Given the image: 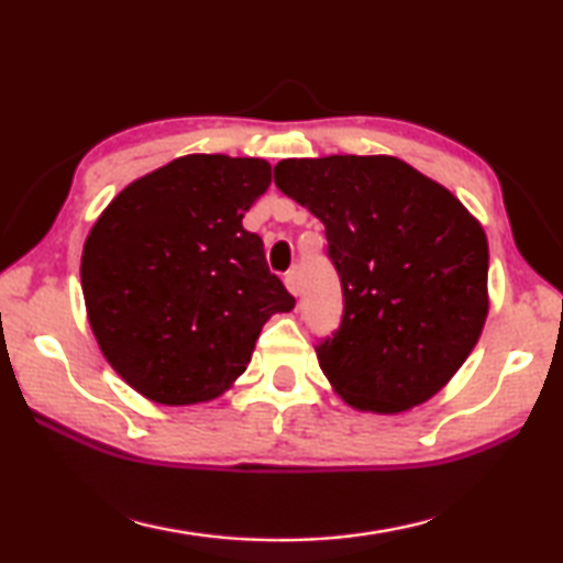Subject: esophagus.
<instances>
[{
    "mask_svg": "<svg viewBox=\"0 0 563 563\" xmlns=\"http://www.w3.org/2000/svg\"><path fill=\"white\" fill-rule=\"evenodd\" d=\"M285 288L290 290V295H295V298H298L300 295V273L298 271H290V273H285Z\"/></svg>",
    "mask_w": 563,
    "mask_h": 563,
    "instance_id": "esophagus-1",
    "label": "esophagus"
}]
</instances>
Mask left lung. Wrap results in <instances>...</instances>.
Here are the masks:
<instances>
[{"label": "left lung", "instance_id": "8db88e82", "mask_svg": "<svg viewBox=\"0 0 563 563\" xmlns=\"http://www.w3.org/2000/svg\"><path fill=\"white\" fill-rule=\"evenodd\" d=\"M275 186L320 218L340 273V330L318 345L352 409L424 405L470 357L489 316V243L450 188L397 156L285 158Z\"/></svg>", "mask_w": 563, "mask_h": 563}]
</instances>
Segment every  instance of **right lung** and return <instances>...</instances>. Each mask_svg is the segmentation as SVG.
<instances>
[{"label":"right lung","mask_w":563,"mask_h":563,"mask_svg":"<svg viewBox=\"0 0 563 563\" xmlns=\"http://www.w3.org/2000/svg\"><path fill=\"white\" fill-rule=\"evenodd\" d=\"M265 158L188 154L129 184L84 241L87 318L109 365L151 402H211L245 373L261 330L295 298L243 216Z\"/></svg>","instance_id":"1"}]
</instances>
